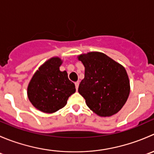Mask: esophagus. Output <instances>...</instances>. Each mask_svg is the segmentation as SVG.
<instances>
[{"mask_svg": "<svg viewBox=\"0 0 154 154\" xmlns=\"http://www.w3.org/2000/svg\"><path fill=\"white\" fill-rule=\"evenodd\" d=\"M79 84H80V83L79 82H76L75 83V87H76V89H78V87H79Z\"/></svg>", "mask_w": 154, "mask_h": 154, "instance_id": "34e87169", "label": "esophagus"}]
</instances>
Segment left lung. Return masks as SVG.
Segmentation results:
<instances>
[{
  "mask_svg": "<svg viewBox=\"0 0 154 154\" xmlns=\"http://www.w3.org/2000/svg\"><path fill=\"white\" fill-rule=\"evenodd\" d=\"M85 67V77L78 91L86 105L99 116L116 114L130 94V81L125 68L100 52L78 56Z\"/></svg>",
  "mask_w": 154,
  "mask_h": 154,
  "instance_id": "obj_1",
  "label": "left lung"
}]
</instances>
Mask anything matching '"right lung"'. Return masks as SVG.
<instances>
[{
  "label": "right lung",
  "instance_id": "add662e5",
  "mask_svg": "<svg viewBox=\"0 0 154 154\" xmlns=\"http://www.w3.org/2000/svg\"><path fill=\"white\" fill-rule=\"evenodd\" d=\"M62 63L59 57L48 60L34 74L27 87L29 101L43 112H55L64 107L68 97L76 91L67 72L60 71Z\"/></svg>",
  "mask_w": 154,
  "mask_h": 154
}]
</instances>
